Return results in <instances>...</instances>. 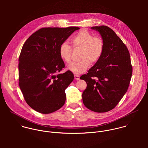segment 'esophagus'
I'll return each instance as SVG.
<instances>
[{"instance_id":"34e87169","label":"esophagus","mask_w":148,"mask_h":148,"mask_svg":"<svg viewBox=\"0 0 148 148\" xmlns=\"http://www.w3.org/2000/svg\"><path fill=\"white\" fill-rule=\"evenodd\" d=\"M75 80H79V79H80V76H78V75H75Z\"/></svg>"}]
</instances>
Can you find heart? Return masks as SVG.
<instances>
[{"instance_id":"heart-1","label":"heart","mask_w":148,"mask_h":148,"mask_svg":"<svg viewBox=\"0 0 148 148\" xmlns=\"http://www.w3.org/2000/svg\"><path fill=\"white\" fill-rule=\"evenodd\" d=\"M73 48L81 49L79 62L71 64L68 69L75 74L79 75L84 72L91 64L96 63L101 59L104 49V42L99 37L86 29H82L71 39ZM60 58L67 64L71 63L72 48L66 43H62L59 49Z\"/></svg>"}]
</instances>
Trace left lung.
I'll list each match as a JSON object with an SVG mask.
<instances>
[{
  "label": "left lung",
  "instance_id": "left-lung-1",
  "mask_svg": "<svg viewBox=\"0 0 148 148\" xmlns=\"http://www.w3.org/2000/svg\"><path fill=\"white\" fill-rule=\"evenodd\" d=\"M91 28L99 32L104 49L99 61L80 78L87 84L83 101L90 110L103 113L113 109L127 92L132 65L127 46L113 29L106 25Z\"/></svg>",
  "mask_w": 148,
  "mask_h": 148
}]
</instances>
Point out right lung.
<instances>
[{
  "mask_svg": "<svg viewBox=\"0 0 148 148\" xmlns=\"http://www.w3.org/2000/svg\"><path fill=\"white\" fill-rule=\"evenodd\" d=\"M79 27H45L32 34L23 45L19 58V84L24 100L35 110L48 114L65 102V89L73 80L59 56L60 45Z\"/></svg>",
  "mask_w": 148,
  "mask_h": 148,
  "instance_id": "1",
  "label": "right lung"
}]
</instances>
